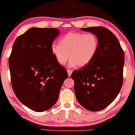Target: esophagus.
Returning a JSON list of instances; mask_svg holds the SVG:
<instances>
[{
	"label": "esophagus",
	"instance_id": "1",
	"mask_svg": "<svg viewBox=\"0 0 135 135\" xmlns=\"http://www.w3.org/2000/svg\"><path fill=\"white\" fill-rule=\"evenodd\" d=\"M72 73V70H68V76H70L71 75V74Z\"/></svg>",
	"mask_w": 135,
	"mask_h": 135
}]
</instances>
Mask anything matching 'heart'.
I'll list each match as a JSON object with an SVG mask.
<instances>
[{"mask_svg":"<svg viewBox=\"0 0 135 135\" xmlns=\"http://www.w3.org/2000/svg\"><path fill=\"white\" fill-rule=\"evenodd\" d=\"M98 47V38L94 34L70 32L59 39V43L52 45L51 51L59 65L64 66L70 58L69 67H83L94 59Z\"/></svg>","mask_w":135,"mask_h":135,"instance_id":"1","label":"heart"}]
</instances>
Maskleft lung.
I'll use <instances>...</instances> for the list:
<instances>
[{"mask_svg":"<svg viewBox=\"0 0 135 135\" xmlns=\"http://www.w3.org/2000/svg\"><path fill=\"white\" fill-rule=\"evenodd\" d=\"M81 30L96 35L98 50L89 65L72 72L76 99L87 110L99 111L115 100L123 81L124 51L115 35L101 26Z\"/></svg>","mask_w":135,"mask_h":135,"instance_id":"1","label":"left lung"}]
</instances>
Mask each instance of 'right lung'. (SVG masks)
Here are the masks:
<instances>
[{
	"label": "right lung",
	"mask_w": 135,
	"mask_h": 135,
	"mask_svg": "<svg viewBox=\"0 0 135 135\" xmlns=\"http://www.w3.org/2000/svg\"><path fill=\"white\" fill-rule=\"evenodd\" d=\"M56 28L33 27L18 36L9 58L12 88L22 103L36 112L55 104L68 72L51 51Z\"/></svg>",
	"instance_id": "1"
}]
</instances>
